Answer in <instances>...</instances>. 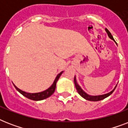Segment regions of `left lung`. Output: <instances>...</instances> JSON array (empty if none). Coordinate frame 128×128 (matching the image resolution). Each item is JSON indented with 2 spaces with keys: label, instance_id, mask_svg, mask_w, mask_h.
Wrapping results in <instances>:
<instances>
[{
  "label": "left lung",
  "instance_id": "8db88e82",
  "mask_svg": "<svg viewBox=\"0 0 128 128\" xmlns=\"http://www.w3.org/2000/svg\"><path fill=\"white\" fill-rule=\"evenodd\" d=\"M106 31V32L108 34V36H109V38L112 40H113L114 41V39L113 36H112V35L111 34V33L110 32V31L108 30L107 28L105 29ZM74 84H75V86H76V88L77 90V91H78V94H80L82 98H84V99L87 100H89V101H94V102H96V101H100V100H102L108 97L110 95H111L113 93V92L114 91V90L116 89V88L117 86H116V87L114 88V89L113 90H112L108 94H103V95H99V96H91V95H89V94H88L85 92L81 88L80 86L78 85L77 82H76V76H74Z\"/></svg>",
  "mask_w": 128,
  "mask_h": 128
}]
</instances>
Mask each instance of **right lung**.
<instances>
[{
  "instance_id": "add662e5",
  "label": "right lung",
  "mask_w": 128,
  "mask_h": 128,
  "mask_svg": "<svg viewBox=\"0 0 128 128\" xmlns=\"http://www.w3.org/2000/svg\"><path fill=\"white\" fill-rule=\"evenodd\" d=\"M62 72H61L60 74H58L57 75V76L55 78L53 84H52V86H50L49 88H48L46 90H44L43 92H38V93H28V92H24L22 90H21L19 88L16 86L14 84H13V85L14 86L15 88L18 90V91L22 94L24 96H25L27 98H28L30 100H34V101H39V100H42L46 99L47 98L50 97V96L52 95V94L54 93V91H55V89H56V82L58 80L60 76H61V74H62Z\"/></svg>"
}]
</instances>
